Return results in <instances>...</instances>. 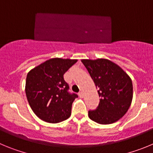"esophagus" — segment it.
Listing matches in <instances>:
<instances>
[{
  "label": "esophagus",
  "instance_id": "34e87169",
  "mask_svg": "<svg viewBox=\"0 0 153 153\" xmlns=\"http://www.w3.org/2000/svg\"><path fill=\"white\" fill-rule=\"evenodd\" d=\"M78 95H79V97H81V98H82V97H84V93H83V91H80L79 93H78Z\"/></svg>",
  "mask_w": 153,
  "mask_h": 153
}]
</instances>
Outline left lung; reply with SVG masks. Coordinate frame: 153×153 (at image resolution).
<instances>
[{
	"label": "left lung",
	"instance_id": "8db88e82",
	"mask_svg": "<svg viewBox=\"0 0 153 153\" xmlns=\"http://www.w3.org/2000/svg\"><path fill=\"white\" fill-rule=\"evenodd\" d=\"M100 97L98 107L88 111L91 120L100 124H111L124 116L133 100L130 77L118 65L107 59H82Z\"/></svg>",
	"mask_w": 153,
	"mask_h": 153
}]
</instances>
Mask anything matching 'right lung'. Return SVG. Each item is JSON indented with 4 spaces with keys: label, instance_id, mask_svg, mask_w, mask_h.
I'll list each match as a JSON object with an SVG mask.
<instances>
[{
    "label": "right lung",
    "instance_id": "1",
    "mask_svg": "<svg viewBox=\"0 0 153 153\" xmlns=\"http://www.w3.org/2000/svg\"><path fill=\"white\" fill-rule=\"evenodd\" d=\"M77 59L53 58L30 70L27 75L25 91L31 109L39 119L59 123L71 115V105L78 95L68 92L63 75Z\"/></svg>",
    "mask_w": 153,
    "mask_h": 153
}]
</instances>
